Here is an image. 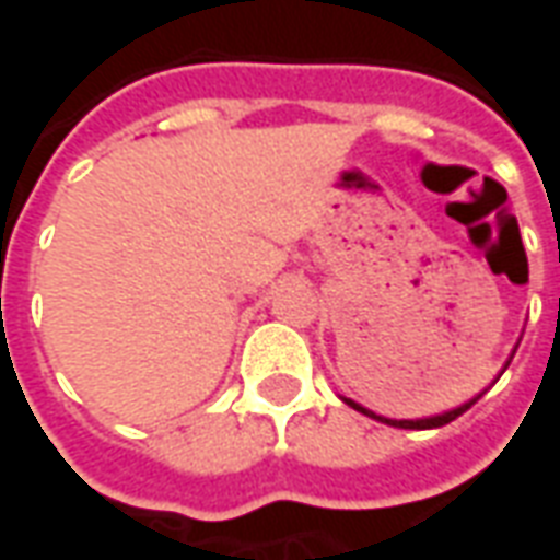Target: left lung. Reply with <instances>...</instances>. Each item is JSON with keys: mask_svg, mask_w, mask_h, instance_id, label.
<instances>
[{"mask_svg": "<svg viewBox=\"0 0 560 560\" xmlns=\"http://www.w3.org/2000/svg\"><path fill=\"white\" fill-rule=\"evenodd\" d=\"M516 348H518V345H516ZM516 348H513V353H516ZM513 353L506 357L504 369L498 372V377H501V375H504V372H506V365H510V360H513ZM498 377H494V381H498ZM494 381H492V384H489V387H494ZM489 387L482 389V393H477L474 399L462 401L458 408H450V411H444V413H434V417H420V420H389V417H381V413L369 411V408H363L360 401L348 399V396H341V401H345V405H351L353 411L365 413V417H372V420H377V422H387V425H396V429H441V425H446V422H453V420H456V417H462V413L468 411V408H470V405H474V401H480L482 396L489 393Z\"/></svg>", "mask_w": 560, "mask_h": 560, "instance_id": "1", "label": "left lung"}]
</instances>
